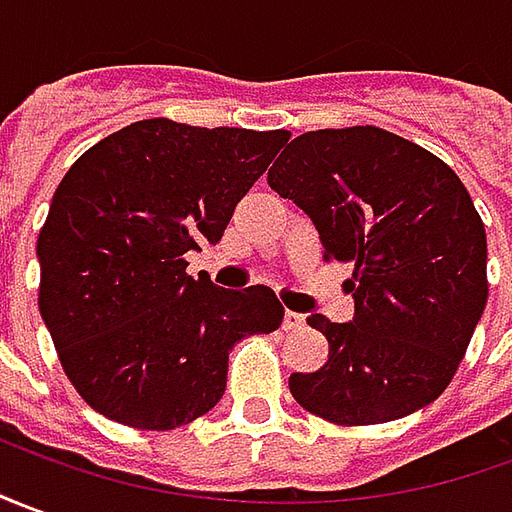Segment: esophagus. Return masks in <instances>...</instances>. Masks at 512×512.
<instances>
[{
  "label": "esophagus",
  "mask_w": 512,
  "mask_h": 512,
  "mask_svg": "<svg viewBox=\"0 0 512 512\" xmlns=\"http://www.w3.org/2000/svg\"><path fill=\"white\" fill-rule=\"evenodd\" d=\"M303 326H306V317L298 315V312H290V309L284 312V329L298 331V329H303Z\"/></svg>",
  "instance_id": "1"
}]
</instances>
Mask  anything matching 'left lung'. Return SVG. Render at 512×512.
Instances as JSON below:
<instances>
[{"label": "left lung", "instance_id": "obj_1", "mask_svg": "<svg viewBox=\"0 0 512 512\" xmlns=\"http://www.w3.org/2000/svg\"><path fill=\"white\" fill-rule=\"evenodd\" d=\"M267 183L312 217L326 262L354 264V323L309 317L329 362L292 373V398L337 426L435 401L488 303L485 225L457 172L421 144L354 125L292 139Z\"/></svg>", "mask_w": 512, "mask_h": 512}]
</instances>
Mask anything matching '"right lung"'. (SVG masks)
I'll list each match as a JSON object with an SVG mask.
<instances>
[{"mask_svg":"<svg viewBox=\"0 0 512 512\" xmlns=\"http://www.w3.org/2000/svg\"><path fill=\"white\" fill-rule=\"evenodd\" d=\"M287 139L142 119L63 175L38 234V309L91 410L150 432L192 424L225 393L228 351L281 326L270 287H214L186 253L220 242Z\"/></svg>","mask_w":512,"mask_h":512,"instance_id":"add662e5","label":"right lung"}]
</instances>
